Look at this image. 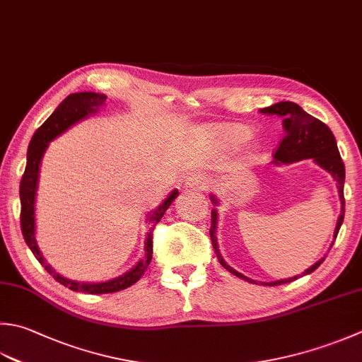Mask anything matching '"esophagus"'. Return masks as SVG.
<instances>
[{"label": "esophagus", "instance_id": "1", "mask_svg": "<svg viewBox=\"0 0 362 362\" xmlns=\"http://www.w3.org/2000/svg\"><path fill=\"white\" fill-rule=\"evenodd\" d=\"M209 177H205L202 174H191L189 177H187L185 180V188L188 189H204L209 187Z\"/></svg>", "mask_w": 362, "mask_h": 362}]
</instances>
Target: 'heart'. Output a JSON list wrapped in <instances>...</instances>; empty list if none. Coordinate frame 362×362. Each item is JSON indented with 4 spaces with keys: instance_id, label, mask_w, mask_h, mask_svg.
<instances>
[{
    "instance_id": "obj_1",
    "label": "heart",
    "mask_w": 362,
    "mask_h": 362,
    "mask_svg": "<svg viewBox=\"0 0 362 362\" xmlns=\"http://www.w3.org/2000/svg\"><path fill=\"white\" fill-rule=\"evenodd\" d=\"M209 133L214 136L216 141H219L223 146L233 148L243 144L245 141L251 136V129L245 124H215L209 129ZM257 146L256 144H247L246 153L252 155L256 152Z\"/></svg>"
}]
</instances>
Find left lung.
<instances>
[{"mask_svg": "<svg viewBox=\"0 0 362 362\" xmlns=\"http://www.w3.org/2000/svg\"><path fill=\"white\" fill-rule=\"evenodd\" d=\"M260 112L264 115H274L282 117V127H284L286 136L281 141V144L278 147V151L274 153V161L273 165L276 166H282V165H290V163H296L301 160H309L313 158L315 161V165L325 169L328 174H331L332 179L336 180V185L339 189V199H341V215L337 218V224L334 229V240L337 237V232L341 229V226L344 223V215H345V199H344V182H345V166L344 161L341 158V153H339L336 138L332 132L328 129L327 124H323L322 120H318L308 115L300 105H296L293 102H279L276 105L268 106V108H262ZM210 201L211 204L218 207V197L215 194H210ZM216 226H218V210L211 209V228H210V238H211V245H214V250L216 252V257L219 260L226 270L232 273L233 276H237L240 279H245L247 282H252V284H257L256 281L247 278V276L238 273L237 270L226 262L219 252L218 247V240H216ZM334 243V242H332ZM331 243V246H332ZM329 246V250H331ZM325 257L320 260H317L313 267H309L306 272H303L301 274H296L293 278H287V279H279V281H272V282H260L262 286H281V284H287V282H292L295 279L301 278V276H306L309 273H313L320 267Z\"/></svg>", "mask_w": 362, "mask_h": 362, "instance_id": "left-lung-1", "label": "left lung"}]
</instances>
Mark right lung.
<instances>
[{
  "mask_svg": "<svg viewBox=\"0 0 362 362\" xmlns=\"http://www.w3.org/2000/svg\"><path fill=\"white\" fill-rule=\"evenodd\" d=\"M106 102L105 94H97V92H75L69 97L64 98L59 103L58 108L53 111V115L49 116L44 124H42L28 146L26 153V168L25 174L21 177L20 182V202H21V214H20V223H21V232H23L25 242L30 246L34 257L37 259L42 267L53 276V278L59 282V284L69 287L74 292H84V293H112L124 290L127 287L133 286L134 282H138L147 270L148 264L152 260V232L155 224L165 215V211L169 209V205L174 202V199L179 196V189H173L169 196L163 201L157 209L152 210L147 215V221L151 224V230L147 232L146 242H144V257H141L136 265L130 268L129 272L117 276L115 279L105 281V282H78L69 278H64L62 274L56 273L53 267L47 264L45 257L42 256V252L37 246V240H35V194H37V185H39V173H40V163L42 157L47 151L48 144L52 143L70 127L75 125L80 120L89 117L90 115H95L100 106H103Z\"/></svg>",
  "mask_w": 362,
  "mask_h": 362,
  "instance_id": "1",
  "label": "right lung"
}]
</instances>
